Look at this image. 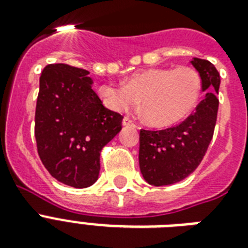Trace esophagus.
Segmentation results:
<instances>
[{"instance_id": "34e87169", "label": "esophagus", "mask_w": 248, "mask_h": 248, "mask_svg": "<svg viewBox=\"0 0 248 248\" xmlns=\"http://www.w3.org/2000/svg\"><path fill=\"white\" fill-rule=\"evenodd\" d=\"M122 124H124V126H132V127H136L135 122H134V121L130 120L128 117H124V122H122Z\"/></svg>"}]
</instances>
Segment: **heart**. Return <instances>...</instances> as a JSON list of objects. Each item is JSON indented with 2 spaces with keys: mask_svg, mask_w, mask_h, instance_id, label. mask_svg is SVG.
Instances as JSON below:
<instances>
[{
  "mask_svg": "<svg viewBox=\"0 0 248 248\" xmlns=\"http://www.w3.org/2000/svg\"><path fill=\"white\" fill-rule=\"evenodd\" d=\"M201 87L200 75L190 67L152 68L131 76L124 85H101L99 95L114 112H128L141 100L144 120L155 127H169L194 109Z\"/></svg>",
  "mask_w": 248,
  "mask_h": 248,
  "instance_id": "b5f03b06",
  "label": "heart"
}]
</instances>
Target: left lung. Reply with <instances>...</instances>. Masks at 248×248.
I'll list each match as a JSON object with an SVG mask.
<instances>
[{"mask_svg":"<svg viewBox=\"0 0 248 248\" xmlns=\"http://www.w3.org/2000/svg\"><path fill=\"white\" fill-rule=\"evenodd\" d=\"M206 96L181 124L165 130H140L139 165L144 179L162 186L179 183L198 167L211 143L219 109L220 75L208 60L194 58Z\"/></svg>","mask_w":248,"mask_h":248,"instance_id":"8db88e82","label":"left lung"}]
</instances>
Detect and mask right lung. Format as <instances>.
<instances>
[{"label":"right lung","instance_id":"1","mask_svg":"<svg viewBox=\"0 0 248 248\" xmlns=\"http://www.w3.org/2000/svg\"><path fill=\"white\" fill-rule=\"evenodd\" d=\"M89 75L68 64H48L37 97L38 155L52 177L73 188L97 180L101 149L121 131L124 120L103 105Z\"/></svg>","mask_w":248,"mask_h":248}]
</instances>
